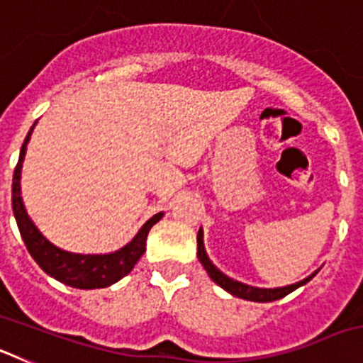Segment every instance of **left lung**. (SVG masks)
<instances>
[{
    "label": "left lung",
    "instance_id": "1",
    "mask_svg": "<svg viewBox=\"0 0 363 363\" xmlns=\"http://www.w3.org/2000/svg\"><path fill=\"white\" fill-rule=\"evenodd\" d=\"M198 258H200V264L203 265V269L207 271V274H209L211 280H213L214 284L220 285L221 289H225L227 293H230L233 296H238V298H243V300H251V301L280 300V298L287 296V294L293 293L294 289H298V287H301V285H306L309 280H313L314 274L318 272V271L313 272L311 277H307L306 280L298 281V284L285 285V287H277V289H262V287H252V285L242 284V281H236L233 280V278L227 277V274H223V272H221L220 269L211 262L207 252H205L203 230L201 229L198 230Z\"/></svg>",
    "mask_w": 363,
    "mask_h": 363
}]
</instances>
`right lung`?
<instances>
[{
  "label": "right lung",
  "instance_id": "obj_1",
  "mask_svg": "<svg viewBox=\"0 0 363 363\" xmlns=\"http://www.w3.org/2000/svg\"><path fill=\"white\" fill-rule=\"evenodd\" d=\"M32 129L28 130L21 150H19L18 165H16L14 178H12V211H14L16 223H18L19 234L27 245V251L49 277L56 278L57 281L70 285V287H76V289H101V287L116 284L118 280L127 277L138 259L142 258V255L145 252L147 234L154 223L162 220L163 213L154 214L150 220L143 223L142 229L138 230L136 236L127 245L121 247L120 251L108 252V255H76V252L63 251L50 243L32 223L25 211L23 200H21L19 179H21V165H23Z\"/></svg>",
  "mask_w": 363,
  "mask_h": 363
}]
</instances>
